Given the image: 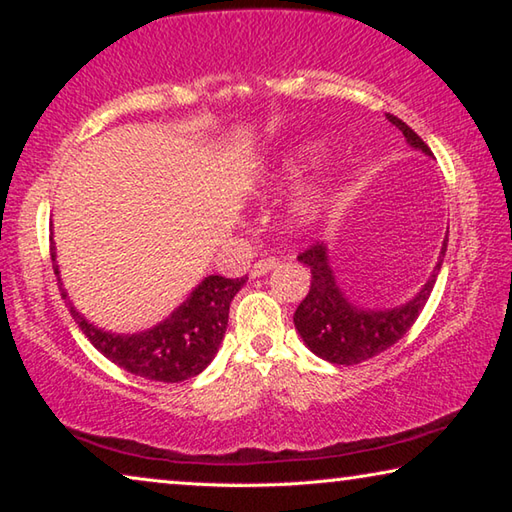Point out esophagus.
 Listing matches in <instances>:
<instances>
[{"instance_id": "1", "label": "esophagus", "mask_w": 512, "mask_h": 512, "mask_svg": "<svg viewBox=\"0 0 512 512\" xmlns=\"http://www.w3.org/2000/svg\"><path fill=\"white\" fill-rule=\"evenodd\" d=\"M275 266H277V257H262V259H257L253 268H250V275H253V277L266 275L268 271H273Z\"/></svg>"}]
</instances>
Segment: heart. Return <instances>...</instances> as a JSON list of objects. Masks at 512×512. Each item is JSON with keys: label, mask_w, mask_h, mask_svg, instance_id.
Listing matches in <instances>:
<instances>
[{"label": "heart", "mask_w": 512, "mask_h": 512, "mask_svg": "<svg viewBox=\"0 0 512 512\" xmlns=\"http://www.w3.org/2000/svg\"><path fill=\"white\" fill-rule=\"evenodd\" d=\"M318 155L316 146H302V149L289 153L287 158H284L280 164H277V169L271 173V183L273 185H284L287 180H291L293 176H298V173L307 167V164L314 160ZM323 203H325V194L320 192V189H307V192H302L298 196V201L293 203L291 207V216L296 223H311L323 210Z\"/></svg>", "instance_id": "heart-1"}]
</instances>
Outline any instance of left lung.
Listing matches in <instances>:
<instances>
[{"instance_id": "obj_1", "label": "left lung", "mask_w": 512, "mask_h": 512, "mask_svg": "<svg viewBox=\"0 0 512 512\" xmlns=\"http://www.w3.org/2000/svg\"><path fill=\"white\" fill-rule=\"evenodd\" d=\"M386 117L391 124L400 128L413 149L431 155L429 146L422 142V137L411 126H406L395 115ZM445 250L447 239L443 244V255ZM298 262L309 266L311 287L305 300L298 305L296 314H293V323H296L298 334L307 343V348L318 354L320 359L336 363V366H354V363L368 361L400 341L422 314L433 291V284H436L440 266H443V259H438L427 284L411 302L395 309L372 311L352 305L343 296V291L334 280L332 268H329L325 244H320V241L311 244L298 255Z\"/></svg>"}]
</instances>
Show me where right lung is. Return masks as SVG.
<instances>
[{
	"label": "right lung",
	"instance_id": "1",
	"mask_svg": "<svg viewBox=\"0 0 512 512\" xmlns=\"http://www.w3.org/2000/svg\"><path fill=\"white\" fill-rule=\"evenodd\" d=\"M54 259V273L56 255ZM248 277H230L210 275L198 284L183 305L173 314L155 325L149 332L142 334H110L88 323L79 311L69 305V314L88 336V341L97 348L103 357L110 359L115 366L124 368L131 375L164 381V384H176L203 372L214 359L216 350L223 341L225 327H228L230 302L237 291L244 287ZM60 296L67 300L63 284L58 280Z\"/></svg>",
	"mask_w": 512,
	"mask_h": 512
}]
</instances>
